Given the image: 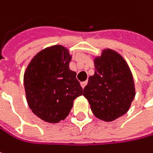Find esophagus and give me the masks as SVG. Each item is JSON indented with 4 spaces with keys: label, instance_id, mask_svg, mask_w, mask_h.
<instances>
[{
    "label": "esophagus",
    "instance_id": "1",
    "mask_svg": "<svg viewBox=\"0 0 153 153\" xmlns=\"http://www.w3.org/2000/svg\"><path fill=\"white\" fill-rule=\"evenodd\" d=\"M86 84H87V81H84V82H81V86H82V88H84L86 86Z\"/></svg>",
    "mask_w": 153,
    "mask_h": 153
}]
</instances>
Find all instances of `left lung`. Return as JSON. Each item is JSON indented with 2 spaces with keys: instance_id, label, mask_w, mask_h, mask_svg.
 Here are the masks:
<instances>
[{
  "instance_id": "obj_1",
  "label": "left lung",
  "mask_w": 153,
  "mask_h": 153,
  "mask_svg": "<svg viewBox=\"0 0 153 153\" xmlns=\"http://www.w3.org/2000/svg\"><path fill=\"white\" fill-rule=\"evenodd\" d=\"M95 73L89 77L83 96L93 114L111 122L126 114L135 97L132 74L125 59L117 52L104 49L94 60Z\"/></svg>"
}]
</instances>
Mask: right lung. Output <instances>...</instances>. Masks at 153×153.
Returning <instances> with one entry per match:
<instances>
[{
  "label": "right lung",
  "instance_id": "1",
  "mask_svg": "<svg viewBox=\"0 0 153 153\" xmlns=\"http://www.w3.org/2000/svg\"><path fill=\"white\" fill-rule=\"evenodd\" d=\"M71 61L66 48L51 46L37 53L24 73L27 104L45 122L55 124L64 120L74 99L82 95L76 73L70 70Z\"/></svg>",
  "mask_w": 153,
  "mask_h": 153
}]
</instances>
